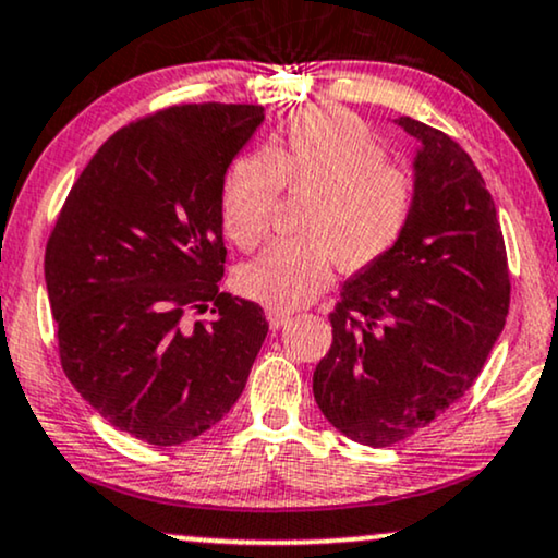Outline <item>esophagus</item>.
Here are the masks:
<instances>
[{"mask_svg": "<svg viewBox=\"0 0 558 558\" xmlns=\"http://www.w3.org/2000/svg\"><path fill=\"white\" fill-rule=\"evenodd\" d=\"M265 316H267V324H270V329H280L291 322V314L280 312V308H267Z\"/></svg>", "mask_w": 558, "mask_h": 558, "instance_id": "1", "label": "esophagus"}]
</instances>
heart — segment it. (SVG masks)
Segmentation results:
<instances>
[{
	"instance_id": "1",
	"label": "heart",
	"mask_w": 558,
	"mask_h": 558,
	"mask_svg": "<svg viewBox=\"0 0 558 558\" xmlns=\"http://www.w3.org/2000/svg\"><path fill=\"white\" fill-rule=\"evenodd\" d=\"M280 185L312 193L303 239L275 242L239 270V291L280 312L306 306L335 275V257L363 270L397 250L417 210V182L389 165L384 144L337 110L293 116L265 151L239 157L218 197L221 229L239 250H255L270 227Z\"/></svg>"
}]
</instances>
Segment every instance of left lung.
Here are the masks:
<instances>
[{"mask_svg": "<svg viewBox=\"0 0 558 558\" xmlns=\"http://www.w3.org/2000/svg\"><path fill=\"white\" fill-rule=\"evenodd\" d=\"M393 123L417 141V210L397 250L342 286L314 371L329 425L371 448L442 417L474 386L510 308L502 227L474 161L442 131Z\"/></svg>", "mask_w": 558, "mask_h": 558, "instance_id": "left-lung-1", "label": "left lung"}]
</instances>
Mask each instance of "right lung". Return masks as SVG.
I'll use <instances>...</instances> for the list:
<instances>
[{"label":"right lung","mask_w":558,"mask_h":558,"mask_svg":"<svg viewBox=\"0 0 558 558\" xmlns=\"http://www.w3.org/2000/svg\"><path fill=\"white\" fill-rule=\"evenodd\" d=\"M263 105H182L105 141L63 203L46 246L61 365L110 425L180 446L242 397L267 337L255 301L218 291V197ZM214 305L210 325L187 307Z\"/></svg>","instance_id":"1"}]
</instances>
